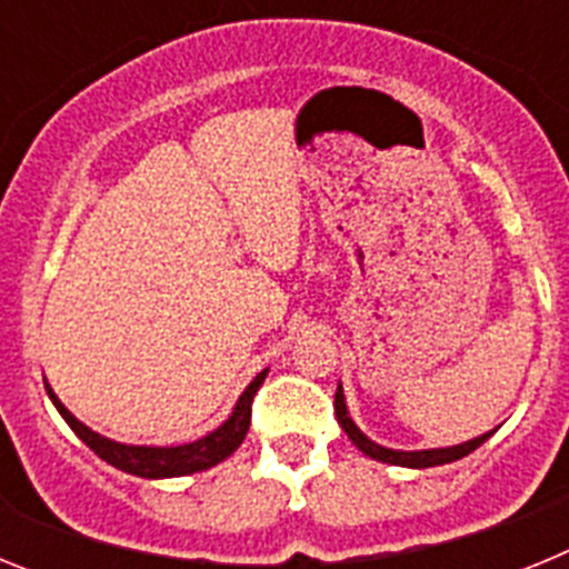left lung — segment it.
<instances>
[{
    "label": "left lung",
    "mask_w": 569,
    "mask_h": 569,
    "mask_svg": "<svg viewBox=\"0 0 569 569\" xmlns=\"http://www.w3.org/2000/svg\"><path fill=\"white\" fill-rule=\"evenodd\" d=\"M333 407H336V419H339V425H341V430H345V433H347V439L353 441V445L359 447L361 453L370 456V459H376V461H385V465H399V467H439V465H450V461L465 459L467 453H472L476 447H481L492 436V430H490V433L476 436V439L465 441V445L436 447V450H390V447H381V445H376L373 439H367V436L361 433L359 427H356V421L350 419V413H347L345 390H341V385L336 387Z\"/></svg>",
    "instance_id": "1"
}]
</instances>
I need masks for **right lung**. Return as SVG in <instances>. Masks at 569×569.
<instances>
[{"mask_svg": "<svg viewBox=\"0 0 569 569\" xmlns=\"http://www.w3.org/2000/svg\"><path fill=\"white\" fill-rule=\"evenodd\" d=\"M268 370H261L248 387L244 393L236 401L233 413L228 416L224 425H219L213 433L202 436V439L188 441V445H176V447H148V445H122V441H113L108 436L97 433L84 427L77 416L70 413L68 407L57 399V393L44 385L50 401L57 405L59 416L70 425V430L84 441V445L93 450L102 461L113 465L116 470L130 472V476H139V479H173V476H190V472H202L208 467H216L219 461L228 459L236 447L244 441L250 427V407H253V396L261 387Z\"/></svg>", "mask_w": 569, "mask_h": 569, "instance_id": "1", "label": "right lung"}]
</instances>
